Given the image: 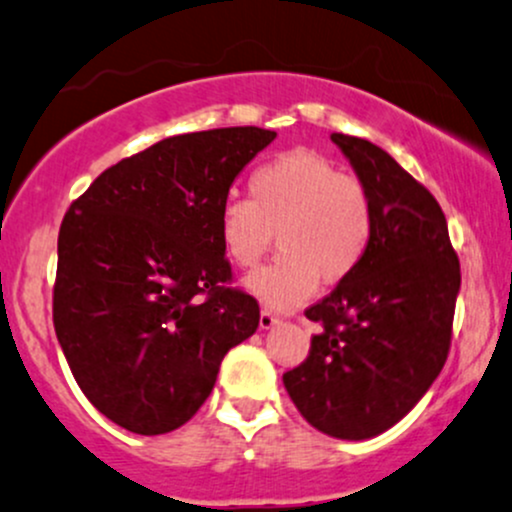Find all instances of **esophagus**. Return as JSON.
I'll list each match as a JSON object with an SVG mask.
<instances>
[{"instance_id":"1","label":"esophagus","mask_w":512,"mask_h":512,"mask_svg":"<svg viewBox=\"0 0 512 512\" xmlns=\"http://www.w3.org/2000/svg\"><path fill=\"white\" fill-rule=\"evenodd\" d=\"M278 324V317L271 312V309H261V317H258V326H261L263 331L273 329V326Z\"/></svg>"}]
</instances>
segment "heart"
<instances>
[{"mask_svg":"<svg viewBox=\"0 0 512 512\" xmlns=\"http://www.w3.org/2000/svg\"><path fill=\"white\" fill-rule=\"evenodd\" d=\"M278 229L280 254L244 280L268 307H300L319 280L341 283L370 249L375 217L370 195L336 164L309 149H292L261 164L249 198H227L217 215L222 249L239 268H254Z\"/></svg>","mask_w":512,"mask_h":512,"instance_id":"b5f03b06","label":"heart"}]
</instances>
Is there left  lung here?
Here are the masks:
<instances>
[{
    "instance_id": "obj_1",
    "label": "left lung",
    "mask_w": 512,
    "mask_h": 512,
    "mask_svg": "<svg viewBox=\"0 0 512 512\" xmlns=\"http://www.w3.org/2000/svg\"><path fill=\"white\" fill-rule=\"evenodd\" d=\"M370 195V249L329 297L309 307L321 324L307 360L283 382L321 433L367 440L409 413L447 360L459 261L438 200L363 137L333 132Z\"/></svg>"
}]
</instances>
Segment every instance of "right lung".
Masks as SVG:
<instances>
[{
    "instance_id": "right-lung-1",
    "label": "right lung",
    "mask_w": 512,
    "mask_h": 512,
    "mask_svg": "<svg viewBox=\"0 0 512 512\" xmlns=\"http://www.w3.org/2000/svg\"><path fill=\"white\" fill-rule=\"evenodd\" d=\"M273 130L166 137L74 200L57 237L53 321L86 399L120 428L162 435L205 404L222 358L258 329L217 215ZM205 294V298H200Z\"/></svg>"
}]
</instances>
